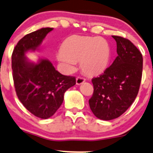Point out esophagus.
I'll return each instance as SVG.
<instances>
[{"instance_id": "esophagus-1", "label": "esophagus", "mask_w": 153, "mask_h": 153, "mask_svg": "<svg viewBox=\"0 0 153 153\" xmlns=\"http://www.w3.org/2000/svg\"><path fill=\"white\" fill-rule=\"evenodd\" d=\"M85 81V79L84 78H82V77L81 76H78L76 79V85H81Z\"/></svg>"}]
</instances>
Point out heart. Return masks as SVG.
Listing matches in <instances>:
<instances>
[{"mask_svg":"<svg viewBox=\"0 0 153 153\" xmlns=\"http://www.w3.org/2000/svg\"><path fill=\"white\" fill-rule=\"evenodd\" d=\"M62 50L57 59L69 71L74 70L76 62L81 61L85 74L97 76L103 73L109 64L111 49L103 38L71 36L64 42Z\"/></svg>","mask_w":153,"mask_h":153,"instance_id":"obj_1","label":"heart"}]
</instances>
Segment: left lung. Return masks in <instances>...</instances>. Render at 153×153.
<instances>
[{
    "instance_id": "left-lung-1",
    "label": "left lung",
    "mask_w": 153,
    "mask_h": 153,
    "mask_svg": "<svg viewBox=\"0 0 153 153\" xmlns=\"http://www.w3.org/2000/svg\"><path fill=\"white\" fill-rule=\"evenodd\" d=\"M117 56L104 73L92 79L94 93L89 100L93 114L103 120L115 119L132 104L140 88L143 57L128 39L112 36Z\"/></svg>"
}]
</instances>
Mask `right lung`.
Listing matches in <instances>:
<instances>
[{"label": "right lung", "mask_w": 153, "mask_h": 153, "mask_svg": "<svg viewBox=\"0 0 153 153\" xmlns=\"http://www.w3.org/2000/svg\"><path fill=\"white\" fill-rule=\"evenodd\" d=\"M53 28L45 27L24 36L16 45L12 55V69L16 94L24 106L33 115L48 119L53 115L64 100V94L76 84L74 76L57 71L47 59L37 63L26 57L42 45Z\"/></svg>", "instance_id": "right-lung-1"}]
</instances>
